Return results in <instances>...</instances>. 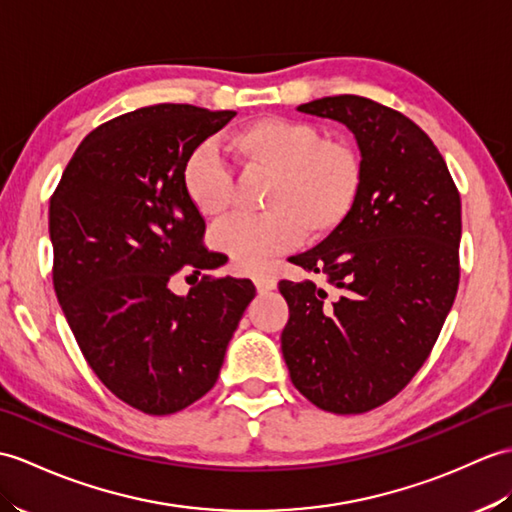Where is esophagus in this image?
Listing matches in <instances>:
<instances>
[{"label":"esophagus","instance_id":"1","mask_svg":"<svg viewBox=\"0 0 512 512\" xmlns=\"http://www.w3.org/2000/svg\"><path fill=\"white\" fill-rule=\"evenodd\" d=\"M253 283H255V288H257V292H259V294H266V292H270V290H275V288H277V281L272 279V277H264V275H257V277H253Z\"/></svg>","mask_w":512,"mask_h":512}]
</instances>
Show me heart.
<instances>
[{"mask_svg": "<svg viewBox=\"0 0 512 512\" xmlns=\"http://www.w3.org/2000/svg\"><path fill=\"white\" fill-rule=\"evenodd\" d=\"M227 150L248 174L268 178L261 218H231L211 231V246L235 270L257 272L266 261L294 248L303 233L320 240L351 216L362 189V161L344 141H325L307 122L259 117L227 137ZM183 194L205 220L229 205V174L209 148L183 163Z\"/></svg>", "mask_w": 512, "mask_h": 512, "instance_id": "1", "label": "heart"}]
</instances>
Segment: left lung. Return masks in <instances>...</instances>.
Masks as SVG:
<instances>
[{
	"mask_svg": "<svg viewBox=\"0 0 512 512\" xmlns=\"http://www.w3.org/2000/svg\"><path fill=\"white\" fill-rule=\"evenodd\" d=\"M299 111L351 130L362 189L340 229L292 257L312 279L279 283L281 351L314 406L360 414L395 397L441 334L458 290L460 196L432 139L399 111L360 95Z\"/></svg>",
	"mask_w": 512,
	"mask_h": 512,
	"instance_id": "left-lung-1",
	"label": "left lung"
}]
</instances>
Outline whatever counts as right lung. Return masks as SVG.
<instances>
[{
    "label": "right lung",
    "mask_w": 512,
    "mask_h": 512,
    "mask_svg": "<svg viewBox=\"0 0 512 512\" xmlns=\"http://www.w3.org/2000/svg\"><path fill=\"white\" fill-rule=\"evenodd\" d=\"M233 111L154 104L89 133L50 200L54 290L85 360L115 397L146 414L187 408L216 384L229 342L253 301L248 279L200 281L213 270L205 220L181 172Z\"/></svg>",
    "instance_id": "add662e5"
}]
</instances>
